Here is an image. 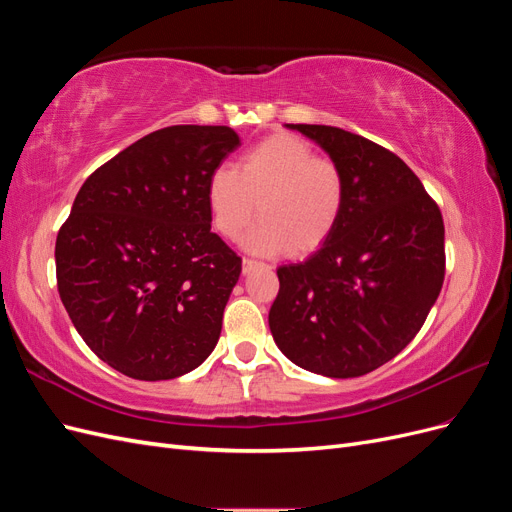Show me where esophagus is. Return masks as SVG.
I'll return each instance as SVG.
<instances>
[{"mask_svg":"<svg viewBox=\"0 0 512 512\" xmlns=\"http://www.w3.org/2000/svg\"><path fill=\"white\" fill-rule=\"evenodd\" d=\"M258 267H262V262L252 260V258H243V275H250Z\"/></svg>","mask_w":512,"mask_h":512,"instance_id":"esophagus-1","label":"esophagus"}]
</instances>
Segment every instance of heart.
Masks as SVG:
<instances>
[{
	"mask_svg": "<svg viewBox=\"0 0 512 512\" xmlns=\"http://www.w3.org/2000/svg\"><path fill=\"white\" fill-rule=\"evenodd\" d=\"M346 194L342 166L318 158L312 145L286 132L247 149L237 170L220 166L207 179V207L218 235L239 239L260 211L262 222L245 245L265 256L320 250L342 220Z\"/></svg>",
	"mask_w": 512,
	"mask_h": 512,
	"instance_id": "heart-1",
	"label": "heart"
}]
</instances>
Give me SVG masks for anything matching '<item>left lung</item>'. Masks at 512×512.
<instances>
[{"instance_id": "left-lung-1", "label": "left lung", "mask_w": 512, "mask_h": 512, "mask_svg": "<svg viewBox=\"0 0 512 512\" xmlns=\"http://www.w3.org/2000/svg\"><path fill=\"white\" fill-rule=\"evenodd\" d=\"M342 166L348 194L331 239L277 269L269 327L277 348L329 378L365 376L421 331L444 282V222L410 166L333 126L288 123Z\"/></svg>"}]
</instances>
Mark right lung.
Listing matches in <instances>:
<instances>
[{"instance_id":"1","label":"right lung","mask_w":512,"mask_h":512,"mask_svg":"<svg viewBox=\"0 0 512 512\" xmlns=\"http://www.w3.org/2000/svg\"><path fill=\"white\" fill-rule=\"evenodd\" d=\"M241 145L228 126L151 132L94 170L55 243L57 290L104 363L173 380L213 352L241 258L211 232L207 179Z\"/></svg>"}]
</instances>
